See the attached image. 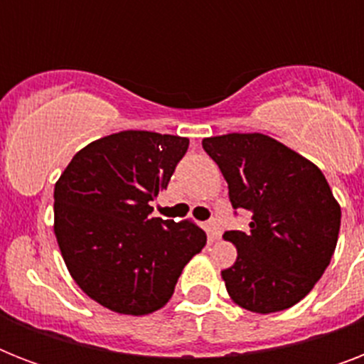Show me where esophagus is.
<instances>
[{
	"mask_svg": "<svg viewBox=\"0 0 364 364\" xmlns=\"http://www.w3.org/2000/svg\"><path fill=\"white\" fill-rule=\"evenodd\" d=\"M208 232H210L211 238H221V234H223V228L221 225H219V221L217 219H213V221L208 223Z\"/></svg>",
	"mask_w": 364,
	"mask_h": 364,
	"instance_id": "34e87169",
	"label": "esophagus"
}]
</instances>
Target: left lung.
Masks as SVG:
<instances>
[{
	"instance_id": "1",
	"label": "left lung",
	"mask_w": 364,
	"mask_h": 364,
	"mask_svg": "<svg viewBox=\"0 0 364 364\" xmlns=\"http://www.w3.org/2000/svg\"><path fill=\"white\" fill-rule=\"evenodd\" d=\"M202 147L228 183L234 210L251 213L247 232L228 230L238 257L221 272L234 304L255 314L304 299L333 259L340 204L323 171L264 134L204 137Z\"/></svg>"
}]
</instances>
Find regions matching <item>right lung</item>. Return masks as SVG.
I'll return each mask as SVG.
<instances>
[{"label": "right lung", "mask_w": 364, "mask_h": 364, "mask_svg": "<svg viewBox=\"0 0 364 364\" xmlns=\"http://www.w3.org/2000/svg\"><path fill=\"white\" fill-rule=\"evenodd\" d=\"M187 137L124 130L88 143L54 185V234L71 277L92 300L147 316L171 299L183 268L205 245L193 221L151 217Z\"/></svg>", "instance_id": "add662e5"}]
</instances>
